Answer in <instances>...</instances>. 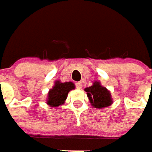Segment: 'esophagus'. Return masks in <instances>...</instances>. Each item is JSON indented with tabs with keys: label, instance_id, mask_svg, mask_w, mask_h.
Returning a JSON list of instances; mask_svg holds the SVG:
<instances>
[{
	"label": "esophagus",
	"instance_id": "esophagus-1",
	"mask_svg": "<svg viewBox=\"0 0 152 152\" xmlns=\"http://www.w3.org/2000/svg\"><path fill=\"white\" fill-rule=\"evenodd\" d=\"M82 86H83L82 82H77V83H76V88H77V89H79V90L82 89Z\"/></svg>",
	"mask_w": 152,
	"mask_h": 152
}]
</instances>
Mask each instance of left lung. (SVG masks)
Instances as JSON below:
<instances>
[{
  "instance_id": "8db88e82",
  "label": "left lung",
  "mask_w": 152,
  "mask_h": 152,
  "mask_svg": "<svg viewBox=\"0 0 152 152\" xmlns=\"http://www.w3.org/2000/svg\"><path fill=\"white\" fill-rule=\"evenodd\" d=\"M85 91L87 92L90 102L95 108L102 109L111 106L113 103L110 91L106 87H103L98 81H95L91 87L85 88Z\"/></svg>"
}]
</instances>
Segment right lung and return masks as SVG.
Instances as JSON below:
<instances>
[{
	"instance_id": "1",
	"label": "right lung",
	"mask_w": 152,
	"mask_h": 152,
	"mask_svg": "<svg viewBox=\"0 0 152 152\" xmlns=\"http://www.w3.org/2000/svg\"><path fill=\"white\" fill-rule=\"evenodd\" d=\"M75 89V85L73 82L61 83L56 80L55 85L48 92L47 96V105L53 107H57L64 104L67 97V94L70 91Z\"/></svg>"
}]
</instances>
